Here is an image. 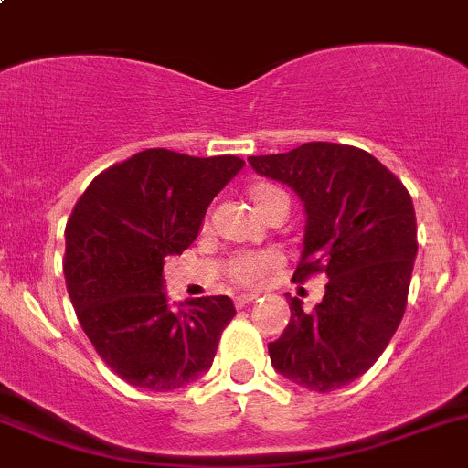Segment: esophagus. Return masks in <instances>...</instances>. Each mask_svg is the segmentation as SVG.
Wrapping results in <instances>:
<instances>
[{
    "mask_svg": "<svg viewBox=\"0 0 468 468\" xmlns=\"http://www.w3.org/2000/svg\"><path fill=\"white\" fill-rule=\"evenodd\" d=\"M258 299V294H239L235 296V308H244V305L253 303Z\"/></svg>",
    "mask_w": 468,
    "mask_h": 468,
    "instance_id": "esophagus-1",
    "label": "esophagus"
}]
</instances>
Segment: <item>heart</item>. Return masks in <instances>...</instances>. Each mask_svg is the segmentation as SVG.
I'll return each mask as SVG.
<instances>
[{
  "label": "heart",
  "instance_id": "heart-1",
  "mask_svg": "<svg viewBox=\"0 0 468 468\" xmlns=\"http://www.w3.org/2000/svg\"><path fill=\"white\" fill-rule=\"evenodd\" d=\"M249 195H251L253 204H256L258 212H261L262 217L267 215L269 207L276 204V201L287 199L285 192L278 190V187L271 186V183H256V186L249 190ZM278 264H281V256H278V253L247 251L230 258L226 273H229V278L235 282V285L251 287V285H258L264 276H269Z\"/></svg>",
  "mask_w": 468,
  "mask_h": 468
}]
</instances>
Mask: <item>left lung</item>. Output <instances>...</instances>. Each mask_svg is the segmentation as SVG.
Wrapping results in <instances>:
<instances>
[{"instance_id":"1","label":"left lung","mask_w":468,"mask_h":468,"mask_svg":"<svg viewBox=\"0 0 468 468\" xmlns=\"http://www.w3.org/2000/svg\"><path fill=\"white\" fill-rule=\"evenodd\" d=\"M249 163L303 201L308 224L294 281L328 278L313 313L287 296L292 317L269 344L271 365L310 391L339 389L371 369L405 314L417 258L412 197L357 146L305 143Z\"/></svg>"}]
</instances>
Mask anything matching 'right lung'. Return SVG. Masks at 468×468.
I'll list each match as a JSON object with an SVG mask.
<instances>
[{
  "mask_svg": "<svg viewBox=\"0 0 468 468\" xmlns=\"http://www.w3.org/2000/svg\"><path fill=\"white\" fill-rule=\"evenodd\" d=\"M242 167L238 155L144 149L97 174L74 206L68 294L94 351L129 385L174 391L210 369L233 301L201 296L169 310L163 267L195 242L210 201Z\"/></svg>",
  "mask_w": 468,
  "mask_h": 468,
  "instance_id": "obj_1",
  "label": "right lung"
}]
</instances>
